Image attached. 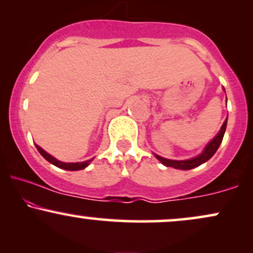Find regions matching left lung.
<instances>
[{
    "label": "left lung",
    "mask_w": 253,
    "mask_h": 253,
    "mask_svg": "<svg viewBox=\"0 0 253 253\" xmlns=\"http://www.w3.org/2000/svg\"><path fill=\"white\" fill-rule=\"evenodd\" d=\"M226 126H227V119L225 120V123H223V125L221 126V129H220V132L217 133L215 138H214L213 140L206 146V149L203 150L201 155L195 157V158L188 159V161H171V159L163 158V157L158 155H155V156L157 157V159H158L159 162H162V163L165 165V167H171V168H175V169H181V170L194 169V168L203 164L205 162H207L208 159H211V157L214 156V153H215L216 150L219 149L220 144H221L222 141L223 134H225V130H226Z\"/></svg>",
    "instance_id": "1"
}]
</instances>
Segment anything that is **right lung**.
I'll use <instances>...</instances> for the list:
<instances>
[{
  "instance_id": "obj_1",
  "label": "right lung",
  "mask_w": 253,
  "mask_h": 253,
  "mask_svg": "<svg viewBox=\"0 0 253 253\" xmlns=\"http://www.w3.org/2000/svg\"><path fill=\"white\" fill-rule=\"evenodd\" d=\"M38 151H39V153L42 155L43 158L46 159V161L50 162L51 164L56 165V167L60 168V169H64V170H69V171H76V170H82L84 168H86L88 165L90 164V162L92 161V159H89V161H85V162H82V163H63V162L58 161V159L54 158V157H52L51 155H48L47 152H45L42 147L38 146L36 145Z\"/></svg>"
}]
</instances>
